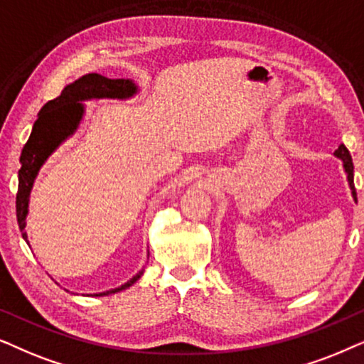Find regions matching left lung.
I'll return each instance as SVG.
<instances>
[{
	"mask_svg": "<svg viewBox=\"0 0 364 364\" xmlns=\"http://www.w3.org/2000/svg\"><path fill=\"white\" fill-rule=\"evenodd\" d=\"M334 156L336 158H340L341 161H343V168H345V171H346V174H348V183H350V188H351V195H353V198H355V201H356V190H355V176H353V169H355V166H353V159H351V154H350V151H348V148L345 146V144H340V146H338V149L336 151H334Z\"/></svg>",
	"mask_w": 364,
	"mask_h": 364,
	"instance_id": "1",
	"label": "left lung"
}]
</instances>
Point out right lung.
Returning a JSON list of instances; mask_svg holds the SVG:
<instances>
[{"label": "right lung", "instance_id": "add662e5", "mask_svg": "<svg viewBox=\"0 0 364 364\" xmlns=\"http://www.w3.org/2000/svg\"><path fill=\"white\" fill-rule=\"evenodd\" d=\"M138 93L136 85L132 80H111V77L101 76L98 73H90V75L81 76L80 80L73 81L71 85L65 86L58 98L48 101L43 106L38 119L33 124L31 134L24 144L19 163L21 168L18 171V195H16V218L19 230L23 231V238L26 240V215L28 203H30V193L33 183L40 173V169L51 153L60 146V144L76 132L80 121L83 119L85 105L81 101L88 100H128ZM28 241V240H26ZM143 271L133 276L128 283L121 287L109 289V291L98 293L96 296H108L123 289L129 288L132 284L141 278Z\"/></svg>", "mask_w": 364, "mask_h": 364}]
</instances>
